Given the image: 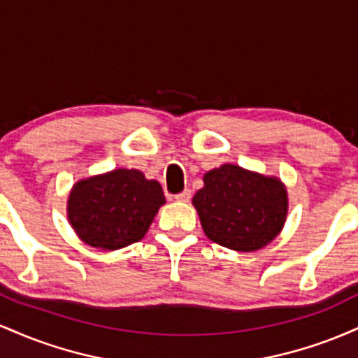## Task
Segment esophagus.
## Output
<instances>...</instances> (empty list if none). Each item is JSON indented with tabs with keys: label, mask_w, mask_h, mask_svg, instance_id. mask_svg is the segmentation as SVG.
I'll list each match as a JSON object with an SVG mask.
<instances>
[{
	"label": "esophagus",
	"mask_w": 358,
	"mask_h": 358,
	"mask_svg": "<svg viewBox=\"0 0 358 358\" xmlns=\"http://www.w3.org/2000/svg\"><path fill=\"white\" fill-rule=\"evenodd\" d=\"M175 199H176V202H188V200L192 199V192L187 188V190H183L182 193H178V195H176Z\"/></svg>",
	"instance_id": "1"
}]
</instances>
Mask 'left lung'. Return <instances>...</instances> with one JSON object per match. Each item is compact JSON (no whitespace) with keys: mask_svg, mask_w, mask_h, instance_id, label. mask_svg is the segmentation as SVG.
<instances>
[{"mask_svg":"<svg viewBox=\"0 0 358 358\" xmlns=\"http://www.w3.org/2000/svg\"><path fill=\"white\" fill-rule=\"evenodd\" d=\"M192 203L205 236L241 252L274 241L287 215V192L281 180L231 163L203 175V188Z\"/></svg>","mask_w":358,"mask_h":358,"instance_id":"8db88e82","label":"left lung"}]
</instances>
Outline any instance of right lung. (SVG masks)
<instances>
[{"mask_svg":"<svg viewBox=\"0 0 358 358\" xmlns=\"http://www.w3.org/2000/svg\"><path fill=\"white\" fill-rule=\"evenodd\" d=\"M165 203L163 188L139 170H117L79 180L72 187L67 215L90 248L116 250L141 241Z\"/></svg>","mask_w":358,"mask_h":358,"instance_id":"obj_1","label":"right lung"}]
</instances>
